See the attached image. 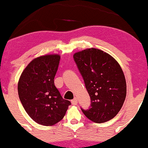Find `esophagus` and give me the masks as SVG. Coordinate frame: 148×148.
Masks as SVG:
<instances>
[{
	"mask_svg": "<svg viewBox=\"0 0 148 148\" xmlns=\"http://www.w3.org/2000/svg\"><path fill=\"white\" fill-rule=\"evenodd\" d=\"M72 105H76L78 103V100L76 98H74V99L72 100Z\"/></svg>",
	"mask_w": 148,
	"mask_h": 148,
	"instance_id": "esophagus-1",
	"label": "esophagus"
}]
</instances>
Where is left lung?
<instances>
[{
  "label": "left lung",
  "mask_w": 148,
  "mask_h": 148,
  "mask_svg": "<svg viewBox=\"0 0 148 148\" xmlns=\"http://www.w3.org/2000/svg\"><path fill=\"white\" fill-rule=\"evenodd\" d=\"M73 57L91 100L90 108L81 111L96 123L113 119L127 94L126 80L120 64L108 53L95 48L75 53Z\"/></svg>",
  "instance_id": "1"
}]
</instances>
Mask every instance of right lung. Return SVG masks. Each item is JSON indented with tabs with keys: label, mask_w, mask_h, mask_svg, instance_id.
<instances>
[{
	"label": "right lung",
	"mask_w": 148,
	"mask_h": 148,
	"mask_svg": "<svg viewBox=\"0 0 148 148\" xmlns=\"http://www.w3.org/2000/svg\"><path fill=\"white\" fill-rule=\"evenodd\" d=\"M60 59L58 54L33 59L18 80L20 101L28 115L40 125L52 126L60 122L71 104L54 84Z\"/></svg>",
	"instance_id": "obj_1"
}]
</instances>
